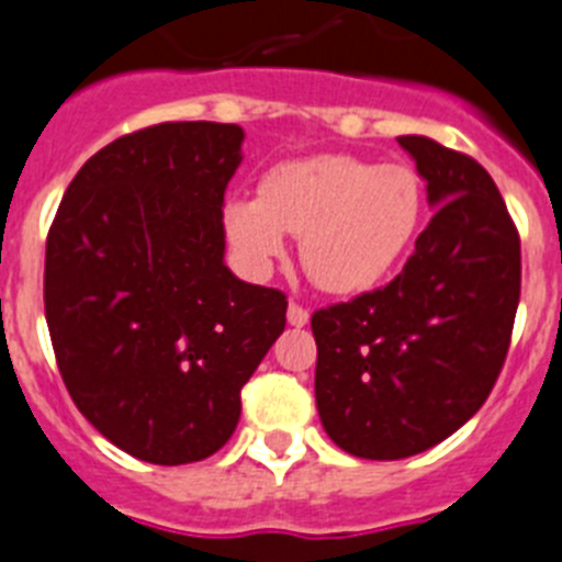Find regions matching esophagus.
Returning <instances> with one entry per match:
<instances>
[{
  "instance_id": "34e87169",
  "label": "esophagus",
  "mask_w": 562,
  "mask_h": 562,
  "mask_svg": "<svg viewBox=\"0 0 562 562\" xmlns=\"http://www.w3.org/2000/svg\"><path fill=\"white\" fill-rule=\"evenodd\" d=\"M311 314L308 308H303V305L291 303L289 305V325H294V328H303V325H308Z\"/></svg>"
}]
</instances>
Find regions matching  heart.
<instances>
[{
  "mask_svg": "<svg viewBox=\"0 0 562 562\" xmlns=\"http://www.w3.org/2000/svg\"><path fill=\"white\" fill-rule=\"evenodd\" d=\"M423 220L419 177L400 162L317 154L273 165L259 196L234 193L223 205L231 248L257 273L285 257L289 234L314 285L362 294L394 271Z\"/></svg>",
  "mask_w": 562,
  "mask_h": 562,
  "instance_id": "b5f03b06",
  "label": "heart"
}]
</instances>
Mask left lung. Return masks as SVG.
I'll use <instances>...</instances> for the list:
<instances>
[{"instance_id": "left-lung-1", "label": "left lung", "mask_w": 562, "mask_h": 562, "mask_svg": "<svg viewBox=\"0 0 562 562\" xmlns=\"http://www.w3.org/2000/svg\"><path fill=\"white\" fill-rule=\"evenodd\" d=\"M434 216L380 291L319 308L317 412L339 449L403 460L442 442L492 394L520 303V237L483 165L397 136Z\"/></svg>"}]
</instances>
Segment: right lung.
I'll use <instances>...</instances> for the list:
<instances>
[{"label":"right lung","instance_id":"right-lung-1","mask_svg":"<svg viewBox=\"0 0 562 562\" xmlns=\"http://www.w3.org/2000/svg\"><path fill=\"white\" fill-rule=\"evenodd\" d=\"M245 131L162 122L79 168L45 248L59 374L102 437L154 465L205 460L285 328L289 300L225 266L223 200Z\"/></svg>","mask_w":562,"mask_h":562}]
</instances>
